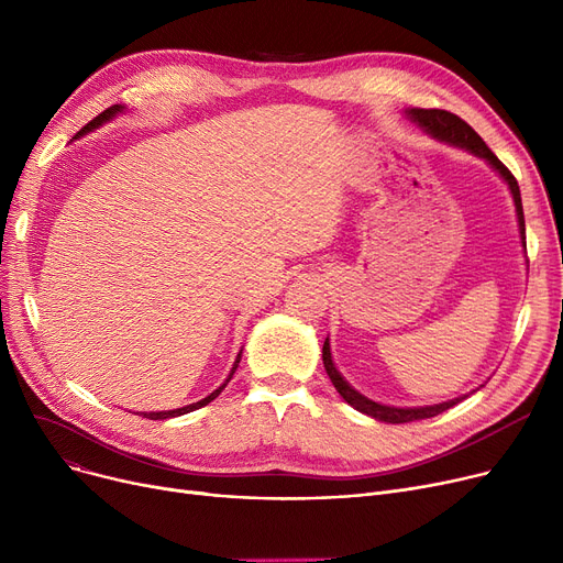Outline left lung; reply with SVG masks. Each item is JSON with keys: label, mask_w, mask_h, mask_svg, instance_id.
Segmentation results:
<instances>
[{"label": "left lung", "mask_w": 563, "mask_h": 563, "mask_svg": "<svg viewBox=\"0 0 563 563\" xmlns=\"http://www.w3.org/2000/svg\"><path fill=\"white\" fill-rule=\"evenodd\" d=\"M410 121H416L420 128H424L429 134H433L435 139L440 141H448V143H454V145H461L465 147V151L475 153L479 157H484L501 177H505L511 194H514V202H516V212H518V225H520V234L525 240V214H522V200H520V189H518V183L514 173L501 164L490 147L484 143V139L472 130L463 118H459L456 113L452 111H445V109H408L406 111ZM525 244V242H522ZM321 358H323V367H327V374L331 378V383L335 386V390L342 395V399L346 404H351L356 410L365 412V416L369 418H376L378 422H390V424H404V422H416V420H427V418H433L438 416V412L448 410L452 406H456L459 401H463L465 397H459V399H452V401H445V404H435V406H422V408H395V406H380L367 397H363L361 393L353 390L349 383L340 376V372L335 369L333 365V358H331V344H329V338L327 342H323V349H321Z\"/></svg>", "instance_id": "obj_1"}]
</instances>
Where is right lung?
Returning a JSON list of instances; mask_svg holds the SVG:
<instances>
[{"instance_id":"1","label":"right lung","mask_w":563,"mask_h":563,"mask_svg":"<svg viewBox=\"0 0 563 563\" xmlns=\"http://www.w3.org/2000/svg\"><path fill=\"white\" fill-rule=\"evenodd\" d=\"M123 107H118V104H113V107H109V109H104L100 115H96L91 123H86L79 132H77V136H81V134H86V132H91V130H96L98 125H102L104 121H109L111 115H115L118 111H121ZM240 358H242V351H240V356H236V361H234V365H232V372H230V376L225 378V383L223 386L219 388V390H214L210 397H205V399H200V401H196V404H189V406H185V408H177V410H162V412H141L143 418H147V420H166V418H177V416H185V412H191V410H196V408H202V406H207L210 404L212 399H217L219 395H221V390L228 386V380L232 378V374H234V369H236V365H240Z\"/></svg>"}]
</instances>
